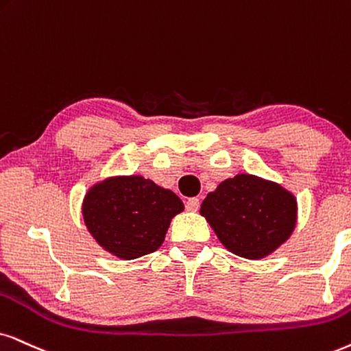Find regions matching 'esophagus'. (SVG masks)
Returning a JSON list of instances; mask_svg holds the SVG:
<instances>
[{
  "mask_svg": "<svg viewBox=\"0 0 351 351\" xmlns=\"http://www.w3.org/2000/svg\"><path fill=\"white\" fill-rule=\"evenodd\" d=\"M199 206H201V201H199L197 197H191L186 201V208H188L189 212H196Z\"/></svg>",
  "mask_w": 351,
  "mask_h": 351,
  "instance_id": "esophagus-1",
  "label": "esophagus"
}]
</instances>
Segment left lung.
I'll use <instances>...</instances> for the list:
<instances>
[{
	"label": "left lung",
	"instance_id": "8db88e82",
	"mask_svg": "<svg viewBox=\"0 0 351 351\" xmlns=\"http://www.w3.org/2000/svg\"><path fill=\"white\" fill-rule=\"evenodd\" d=\"M201 215L228 251L261 259L290 238L296 225V199L272 181L237 175L207 194Z\"/></svg>",
	"mask_w": 351,
	"mask_h": 351
}]
</instances>
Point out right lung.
Masks as SVG:
<instances>
[{"label":"right lung","mask_w":351,"mask_h":351,"mask_svg":"<svg viewBox=\"0 0 351 351\" xmlns=\"http://www.w3.org/2000/svg\"><path fill=\"white\" fill-rule=\"evenodd\" d=\"M183 202L143 176H117L88 189L82 215L95 241L113 256L131 261L162 246Z\"/></svg>","instance_id":"right-lung-1"}]
</instances>
